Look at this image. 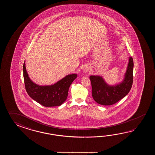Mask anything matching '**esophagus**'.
<instances>
[{"label": "esophagus", "instance_id": "esophagus-1", "mask_svg": "<svg viewBox=\"0 0 155 155\" xmlns=\"http://www.w3.org/2000/svg\"><path fill=\"white\" fill-rule=\"evenodd\" d=\"M90 67L88 66H86L84 68V72L85 73H87L88 71H89V70H90Z\"/></svg>", "mask_w": 155, "mask_h": 155}]
</instances>
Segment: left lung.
<instances>
[{"instance_id":"8db88e82","label":"left lung","mask_w":155,"mask_h":155,"mask_svg":"<svg viewBox=\"0 0 155 155\" xmlns=\"http://www.w3.org/2000/svg\"><path fill=\"white\" fill-rule=\"evenodd\" d=\"M133 59L132 57H130L125 78L119 84L109 85L101 76H90L94 100L102 105H112L125 97L131 89L133 82Z\"/></svg>"}]
</instances>
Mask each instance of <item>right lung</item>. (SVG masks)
I'll list each match as a JSON object with an SVG mask.
<instances>
[{
    "label": "right lung",
    "mask_w": 155,
    "mask_h": 155,
    "mask_svg": "<svg viewBox=\"0 0 155 155\" xmlns=\"http://www.w3.org/2000/svg\"><path fill=\"white\" fill-rule=\"evenodd\" d=\"M23 76L26 92L30 97L45 107L59 106L65 102L70 85L77 78V74L68 75L52 85L40 86L33 82L26 71L25 61Z\"/></svg>",
    "instance_id": "1"
}]
</instances>
